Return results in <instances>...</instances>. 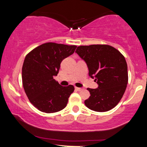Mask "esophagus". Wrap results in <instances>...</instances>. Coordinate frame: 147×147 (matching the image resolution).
<instances>
[{
	"mask_svg": "<svg viewBox=\"0 0 147 147\" xmlns=\"http://www.w3.org/2000/svg\"><path fill=\"white\" fill-rule=\"evenodd\" d=\"M75 90L77 91H82V88H78V87H75Z\"/></svg>",
	"mask_w": 147,
	"mask_h": 147,
	"instance_id": "esophagus-1",
	"label": "esophagus"
}]
</instances>
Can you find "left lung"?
Here are the masks:
<instances>
[{"label": "left lung", "mask_w": 147, "mask_h": 147, "mask_svg": "<svg viewBox=\"0 0 147 147\" xmlns=\"http://www.w3.org/2000/svg\"><path fill=\"white\" fill-rule=\"evenodd\" d=\"M76 53L86 63L89 76L98 84L88 88L85 105L97 112L110 111L122 99L128 84L127 63L120 52L109 45H82Z\"/></svg>", "instance_id": "obj_1"}]
</instances>
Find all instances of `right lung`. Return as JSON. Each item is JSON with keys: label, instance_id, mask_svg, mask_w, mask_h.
Listing matches in <instances>:
<instances>
[{"label": "right lung", "instance_id": "add662e5", "mask_svg": "<svg viewBox=\"0 0 147 147\" xmlns=\"http://www.w3.org/2000/svg\"><path fill=\"white\" fill-rule=\"evenodd\" d=\"M76 45L46 43L32 50L25 57L22 81L30 102L41 112L61 111L73 92L72 85L62 86L54 79L65 58L72 55Z\"/></svg>", "mask_w": 147, "mask_h": 147}]
</instances>
